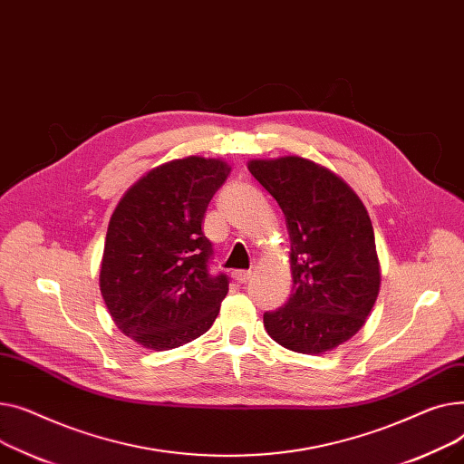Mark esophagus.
Instances as JSON below:
<instances>
[{"instance_id":"1","label":"esophagus","mask_w":464,"mask_h":464,"mask_svg":"<svg viewBox=\"0 0 464 464\" xmlns=\"http://www.w3.org/2000/svg\"><path fill=\"white\" fill-rule=\"evenodd\" d=\"M251 271H245V269H239V271H234V274H232V277H234V281L236 283H239V285H245V283H247L249 279H251Z\"/></svg>"}]
</instances>
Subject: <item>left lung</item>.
I'll use <instances>...</instances> for the list:
<instances>
[{"mask_svg":"<svg viewBox=\"0 0 464 464\" xmlns=\"http://www.w3.org/2000/svg\"><path fill=\"white\" fill-rule=\"evenodd\" d=\"M249 172L281 206L290 234L292 294L264 313V328L292 352H330L362 330L378 297L369 213L343 178L309 159H253Z\"/></svg>","mask_w":464,"mask_h":464,"instance_id":"8db88e82","label":"left lung"}]
</instances>
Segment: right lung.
Returning a JSON list of instances; mask_svg holds the SVG:
<instances>
[{
	"mask_svg": "<svg viewBox=\"0 0 464 464\" xmlns=\"http://www.w3.org/2000/svg\"><path fill=\"white\" fill-rule=\"evenodd\" d=\"M230 174L221 159L190 155L136 181L108 223L101 294L121 334L150 350H170L206 334L228 292L209 274L202 232L209 200Z\"/></svg>",
	"mask_w": 464,
	"mask_h": 464,
	"instance_id": "obj_1",
	"label": "right lung"
}]
</instances>
